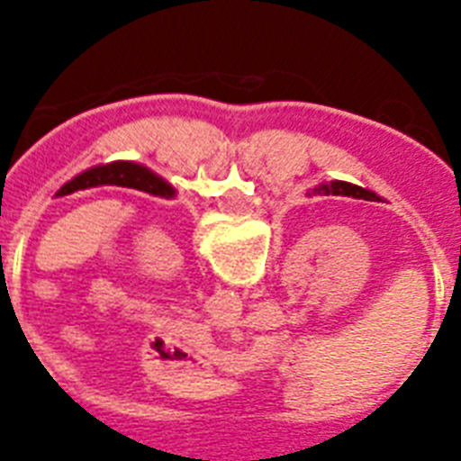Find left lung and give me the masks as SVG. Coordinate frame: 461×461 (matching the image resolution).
<instances>
[{
	"instance_id": "8db88e82",
	"label": "left lung",
	"mask_w": 461,
	"mask_h": 461,
	"mask_svg": "<svg viewBox=\"0 0 461 461\" xmlns=\"http://www.w3.org/2000/svg\"><path fill=\"white\" fill-rule=\"evenodd\" d=\"M93 186H124L136 188L143 194L159 195V198H172L174 188L167 184L162 176L153 174L148 167L136 165V162H110V165L93 167L86 169L71 181H67L64 186L57 191V195H68L74 191H83V188Z\"/></svg>"
}]
</instances>
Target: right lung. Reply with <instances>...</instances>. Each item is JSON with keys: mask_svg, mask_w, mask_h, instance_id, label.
Wrapping results in <instances>:
<instances>
[{"mask_svg": "<svg viewBox=\"0 0 461 461\" xmlns=\"http://www.w3.org/2000/svg\"><path fill=\"white\" fill-rule=\"evenodd\" d=\"M351 195V198H364V201H380V195L373 191H366L361 186H354L349 181H330V184H321L313 188V195Z\"/></svg>", "mask_w": 461, "mask_h": 461, "instance_id": "right-lung-1", "label": "right lung"}]
</instances>
